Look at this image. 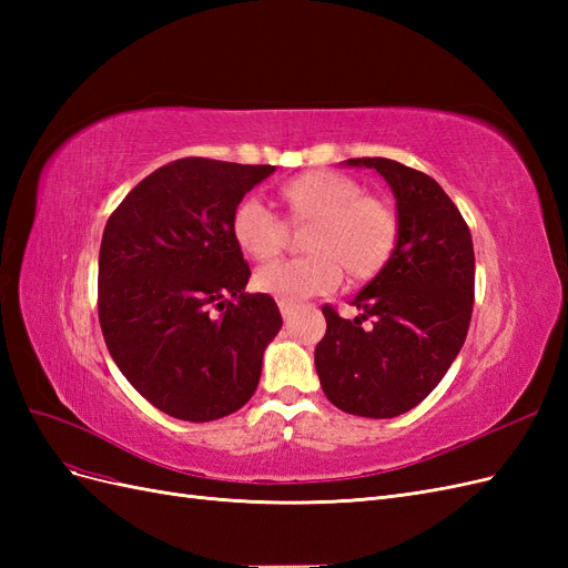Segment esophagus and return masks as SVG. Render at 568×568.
I'll list each match as a JSON object with an SVG mask.
<instances>
[{
    "label": "esophagus",
    "instance_id": "34e87169",
    "mask_svg": "<svg viewBox=\"0 0 568 568\" xmlns=\"http://www.w3.org/2000/svg\"><path fill=\"white\" fill-rule=\"evenodd\" d=\"M280 311H282V317H284V320H288L291 315H294V311H296V303H291V301H280Z\"/></svg>",
    "mask_w": 568,
    "mask_h": 568
}]
</instances>
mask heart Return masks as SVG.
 <instances>
[{
	"label": "heart",
	"instance_id": "1",
	"mask_svg": "<svg viewBox=\"0 0 568 568\" xmlns=\"http://www.w3.org/2000/svg\"><path fill=\"white\" fill-rule=\"evenodd\" d=\"M291 222H313L305 236L311 255L263 265L253 284L263 294L298 303L332 294L343 282H367L382 272L398 242V217L388 203L365 196L355 180L338 173H305L282 186ZM239 248L270 261L286 244V222L261 199H244L232 215Z\"/></svg>",
	"mask_w": 568,
	"mask_h": 568
}]
</instances>
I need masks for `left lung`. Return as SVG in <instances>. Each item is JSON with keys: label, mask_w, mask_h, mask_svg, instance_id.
<instances>
[{"label": "left lung", "mask_w": 568, "mask_h": 568, "mask_svg": "<svg viewBox=\"0 0 568 568\" xmlns=\"http://www.w3.org/2000/svg\"><path fill=\"white\" fill-rule=\"evenodd\" d=\"M343 165L372 168L386 180L398 242L353 301L363 315L343 320L334 307H322L326 334L315 348V367L338 409L390 419L419 405L464 346L474 307V244L467 222L434 178L390 159Z\"/></svg>", "instance_id": "1"}]
</instances>
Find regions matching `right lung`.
<instances>
[{"label":"right lung","mask_w":568,"mask_h":568,"mask_svg":"<svg viewBox=\"0 0 568 568\" xmlns=\"http://www.w3.org/2000/svg\"><path fill=\"white\" fill-rule=\"evenodd\" d=\"M274 165L180 159L118 205L99 248V322L125 379L165 415L213 422L244 407L282 329L232 234L236 205Z\"/></svg>","instance_id":"add662e5"}]
</instances>
